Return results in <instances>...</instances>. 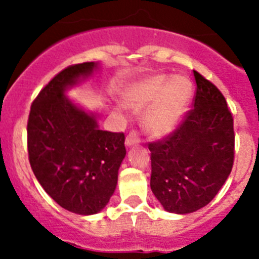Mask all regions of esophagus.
Here are the masks:
<instances>
[{"instance_id":"1","label":"esophagus","mask_w":259,"mask_h":259,"mask_svg":"<svg viewBox=\"0 0 259 259\" xmlns=\"http://www.w3.org/2000/svg\"><path fill=\"white\" fill-rule=\"evenodd\" d=\"M139 141H140V137H139L137 132L132 131L131 134L125 137V146H127V148H131V146L137 145V144H139Z\"/></svg>"}]
</instances>
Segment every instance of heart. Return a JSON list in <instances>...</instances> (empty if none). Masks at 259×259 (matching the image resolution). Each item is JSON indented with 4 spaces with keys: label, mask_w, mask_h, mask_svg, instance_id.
<instances>
[{
    "label": "heart",
    "mask_w": 259,
    "mask_h": 259,
    "mask_svg": "<svg viewBox=\"0 0 259 259\" xmlns=\"http://www.w3.org/2000/svg\"><path fill=\"white\" fill-rule=\"evenodd\" d=\"M193 95L187 76L152 75L130 84L123 92V104L144 113V127L153 137H163L174 131L185 115Z\"/></svg>",
    "instance_id": "1"
}]
</instances>
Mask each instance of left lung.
I'll list each match as a JSON object with an SVG mask.
<instances>
[{"instance_id":"8db88e82","label":"left lung","mask_w":259,"mask_h":259,"mask_svg":"<svg viewBox=\"0 0 259 259\" xmlns=\"http://www.w3.org/2000/svg\"><path fill=\"white\" fill-rule=\"evenodd\" d=\"M193 110L163 141L149 144L150 188L174 214L197 211L217 196L230 176L235 154L232 114L217 87L193 71Z\"/></svg>"}]
</instances>
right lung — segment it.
<instances>
[{"label":"right lung","instance_id":"right-lung-1","mask_svg":"<svg viewBox=\"0 0 259 259\" xmlns=\"http://www.w3.org/2000/svg\"><path fill=\"white\" fill-rule=\"evenodd\" d=\"M98 68V62H85L56 75L32 104L27 125L36 179L59 206L79 215L97 214L109 203L125 157L124 134L100 130V113L66 96Z\"/></svg>","mask_w":259,"mask_h":259}]
</instances>
